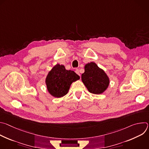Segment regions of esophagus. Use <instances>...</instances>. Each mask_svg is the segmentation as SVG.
Listing matches in <instances>:
<instances>
[{"instance_id": "esophagus-1", "label": "esophagus", "mask_w": 149, "mask_h": 149, "mask_svg": "<svg viewBox=\"0 0 149 149\" xmlns=\"http://www.w3.org/2000/svg\"><path fill=\"white\" fill-rule=\"evenodd\" d=\"M78 75H79L80 76V74H79V70L78 69H76L75 70V71Z\"/></svg>"}]
</instances>
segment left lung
I'll use <instances>...</instances> for the list:
<instances>
[{"label":"left lung","instance_id":"obj_1","mask_svg":"<svg viewBox=\"0 0 149 149\" xmlns=\"http://www.w3.org/2000/svg\"><path fill=\"white\" fill-rule=\"evenodd\" d=\"M84 70L81 79L90 93L100 94L107 90L110 83L109 78L95 62L87 63Z\"/></svg>","mask_w":149,"mask_h":149}]
</instances>
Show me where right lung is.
<instances>
[{"label": "right lung", "instance_id": "obj_1", "mask_svg": "<svg viewBox=\"0 0 149 149\" xmlns=\"http://www.w3.org/2000/svg\"><path fill=\"white\" fill-rule=\"evenodd\" d=\"M80 78L74 71L67 70L62 65L56 64L48 72L45 83L49 94L54 97L65 95L71 84Z\"/></svg>", "mask_w": 149, "mask_h": 149}]
</instances>
